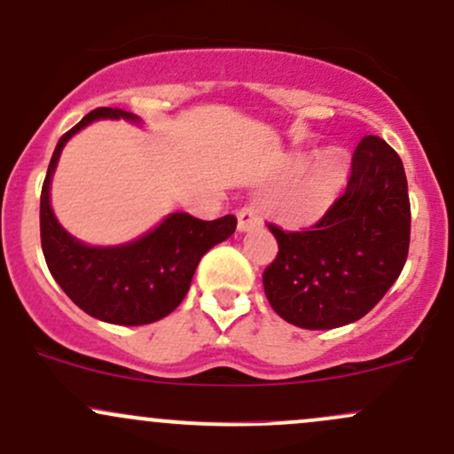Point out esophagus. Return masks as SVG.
<instances>
[{
    "label": "esophagus",
    "instance_id": "esophagus-1",
    "mask_svg": "<svg viewBox=\"0 0 454 454\" xmlns=\"http://www.w3.org/2000/svg\"><path fill=\"white\" fill-rule=\"evenodd\" d=\"M259 223H262V218H259V214L254 207L247 206L238 212V229H240V231H251V229L257 227Z\"/></svg>",
    "mask_w": 454,
    "mask_h": 454
}]
</instances>
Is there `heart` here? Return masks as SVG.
I'll list each match as a JSON object with an SVG mask.
<instances>
[{
    "instance_id": "heart-1",
    "label": "heart",
    "mask_w": 454,
    "mask_h": 454,
    "mask_svg": "<svg viewBox=\"0 0 454 454\" xmlns=\"http://www.w3.org/2000/svg\"><path fill=\"white\" fill-rule=\"evenodd\" d=\"M348 180V159L337 150H325L300 173L295 191L300 192L294 210L287 212V223L292 225H313L333 206L334 197Z\"/></svg>"
}]
</instances>
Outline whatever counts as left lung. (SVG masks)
Segmentation results:
<instances>
[{
	"label": "left lung",
	"instance_id": "left-lung-1",
	"mask_svg": "<svg viewBox=\"0 0 454 454\" xmlns=\"http://www.w3.org/2000/svg\"><path fill=\"white\" fill-rule=\"evenodd\" d=\"M410 195L399 154L366 135L345 192L307 231L268 225L278 253L263 292L285 322L330 330L358 322L399 278L410 248Z\"/></svg>",
	"mask_w": 454,
	"mask_h": 454
}]
</instances>
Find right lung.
<instances>
[{
	"label": "right lung",
	"instance_id": "right-lung-1",
	"mask_svg": "<svg viewBox=\"0 0 454 454\" xmlns=\"http://www.w3.org/2000/svg\"><path fill=\"white\" fill-rule=\"evenodd\" d=\"M139 121L121 109L98 106L55 145L40 195V242L49 272L81 310L106 324L144 325L167 317L184 300L192 274L214 244L236 231V216L200 221L173 212L139 240L121 247H88L70 236L51 210V177L68 139L94 120Z\"/></svg>",
	"mask_w": 454,
	"mask_h": 454
}]
</instances>
